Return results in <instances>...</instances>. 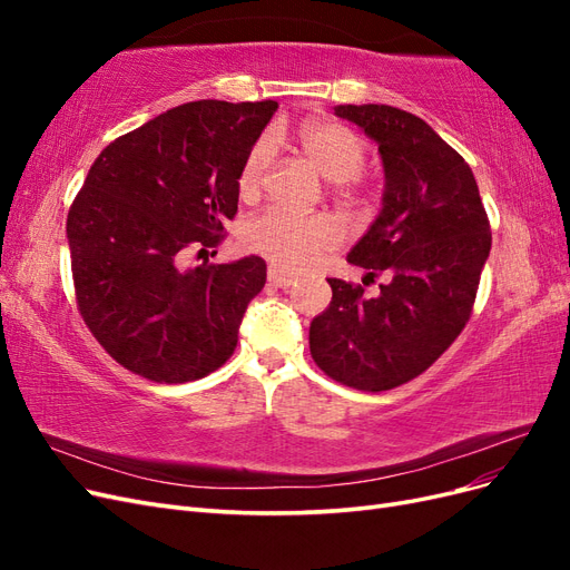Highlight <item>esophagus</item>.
Returning <instances> with one entry per match:
<instances>
[{
    "mask_svg": "<svg viewBox=\"0 0 570 570\" xmlns=\"http://www.w3.org/2000/svg\"><path fill=\"white\" fill-rule=\"evenodd\" d=\"M295 281H297L295 275L281 271L278 266H271V268H268V283L275 285V287H289Z\"/></svg>",
    "mask_w": 570,
    "mask_h": 570,
    "instance_id": "34e87169",
    "label": "esophagus"
}]
</instances>
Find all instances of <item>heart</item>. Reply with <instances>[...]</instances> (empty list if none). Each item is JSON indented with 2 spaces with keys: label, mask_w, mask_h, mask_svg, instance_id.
<instances>
[{
  "label": "heart",
  "mask_w": 570,
  "mask_h": 570,
  "mask_svg": "<svg viewBox=\"0 0 570 570\" xmlns=\"http://www.w3.org/2000/svg\"><path fill=\"white\" fill-rule=\"evenodd\" d=\"M299 147L327 180L350 185L366 164L368 145L354 128L337 120H314L302 126ZM275 159V137H262L243 164L237 189L243 199H254L266 183ZM342 237L337 220L314 214L299 216L285 209H268L252 218L243 230V243L249 252L264 254L283 268L312 266L321 254L333 249Z\"/></svg>",
  "instance_id": "b5f03b06"
}]
</instances>
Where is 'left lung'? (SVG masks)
I'll list each match as a JSON object with an SVG mask.
<instances>
[{"mask_svg": "<svg viewBox=\"0 0 570 570\" xmlns=\"http://www.w3.org/2000/svg\"><path fill=\"white\" fill-rule=\"evenodd\" d=\"M335 116L371 137L385 174L383 209L347 262L390 281L377 297L327 281L333 302L308 347L337 383L383 392L433 366L469 323L492 233L471 166L423 118L387 105H340Z\"/></svg>", "mask_w": 570, "mask_h": 570, "instance_id": "1", "label": "left lung"}]
</instances>
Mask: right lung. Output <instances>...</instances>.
Instances as JSON below:
<instances>
[{"label": "right lung", "mask_w": 570, "mask_h": 570, "mask_svg": "<svg viewBox=\"0 0 570 570\" xmlns=\"http://www.w3.org/2000/svg\"><path fill=\"white\" fill-rule=\"evenodd\" d=\"M278 101L202 99L120 135L90 166L66 220L82 321L120 366L157 383L209 375L233 356L266 262L180 268L216 247L237 178Z\"/></svg>", "instance_id": "obj_1"}]
</instances>
